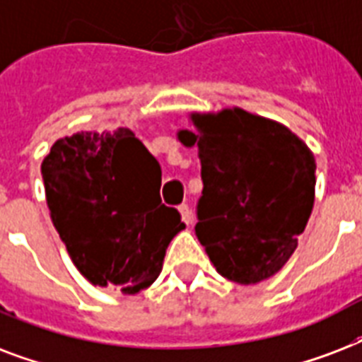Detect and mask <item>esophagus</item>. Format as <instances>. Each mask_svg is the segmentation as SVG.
<instances>
[{
	"label": "esophagus",
	"instance_id": "34e87169",
	"mask_svg": "<svg viewBox=\"0 0 362 362\" xmlns=\"http://www.w3.org/2000/svg\"><path fill=\"white\" fill-rule=\"evenodd\" d=\"M178 212H180L182 216V221H184L186 226H189V223H192V210H189V206H187V204H180V206H178Z\"/></svg>",
	"mask_w": 362,
	"mask_h": 362
}]
</instances>
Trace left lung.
I'll return each mask as SVG.
<instances>
[{"mask_svg": "<svg viewBox=\"0 0 362 362\" xmlns=\"http://www.w3.org/2000/svg\"><path fill=\"white\" fill-rule=\"evenodd\" d=\"M203 195L195 235L223 278L242 286L269 280L297 250L314 209V153L291 129L233 107L192 112Z\"/></svg>", "mask_w": 362, "mask_h": 362, "instance_id": "8db88e82", "label": "left lung"}]
</instances>
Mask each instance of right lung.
<instances>
[{"label": "right lung", "instance_id": "1", "mask_svg": "<svg viewBox=\"0 0 362 362\" xmlns=\"http://www.w3.org/2000/svg\"><path fill=\"white\" fill-rule=\"evenodd\" d=\"M50 218L81 274L124 295L156 281L184 229L159 199L161 167L127 127L54 142L41 165Z\"/></svg>", "mask_w": 362, "mask_h": 362}]
</instances>
